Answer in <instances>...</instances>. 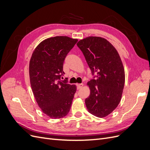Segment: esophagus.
Segmentation results:
<instances>
[{
	"mask_svg": "<svg viewBox=\"0 0 150 150\" xmlns=\"http://www.w3.org/2000/svg\"><path fill=\"white\" fill-rule=\"evenodd\" d=\"M83 86V83H81V84H77V88H78V89H81V88H82Z\"/></svg>",
	"mask_w": 150,
	"mask_h": 150,
	"instance_id": "esophagus-1",
	"label": "esophagus"
}]
</instances>
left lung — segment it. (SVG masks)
Here are the masks:
<instances>
[{"instance_id": "left-lung-1", "label": "left lung", "mask_w": 150, "mask_h": 150, "mask_svg": "<svg viewBox=\"0 0 150 150\" xmlns=\"http://www.w3.org/2000/svg\"><path fill=\"white\" fill-rule=\"evenodd\" d=\"M77 46L94 76L88 83L90 95L85 99L88 111L99 117L107 116L119 104L124 88L125 69L119 54L110 42L99 37L86 38Z\"/></svg>"}]
</instances>
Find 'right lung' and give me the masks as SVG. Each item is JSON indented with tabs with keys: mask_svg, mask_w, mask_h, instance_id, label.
<instances>
[{
	"mask_svg": "<svg viewBox=\"0 0 150 150\" xmlns=\"http://www.w3.org/2000/svg\"><path fill=\"white\" fill-rule=\"evenodd\" d=\"M78 39L56 36L40 42L29 63L32 89L39 106L53 119L61 118L69 112L76 91L75 85L62 78L63 64Z\"/></svg>",
	"mask_w": 150,
	"mask_h": 150,
	"instance_id": "right-lung-1",
	"label": "right lung"
}]
</instances>
